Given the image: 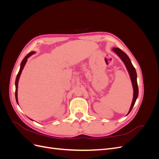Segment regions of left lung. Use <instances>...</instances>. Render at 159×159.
I'll use <instances>...</instances> for the list:
<instances>
[{"mask_svg": "<svg viewBox=\"0 0 159 159\" xmlns=\"http://www.w3.org/2000/svg\"><path fill=\"white\" fill-rule=\"evenodd\" d=\"M113 50L116 53V54L120 57L123 61L124 62L125 65L127 67V69L129 71L130 77H131V80L133 84V90H134V94H133V102L131 103V108H130V110L129 111V113L131 112V111L132 110L134 103H135V102L137 100V98L138 97V94H139V88H138V85H137V72L135 69H134V66H133L131 60H130L129 57L128 56L123 52L121 49L118 48H114ZM128 113V114H129Z\"/></svg>", "mask_w": 159, "mask_h": 159, "instance_id": "obj_1", "label": "left lung"}]
</instances>
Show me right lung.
<instances>
[{"instance_id":"right-lung-1","label":"right lung","mask_w":159,"mask_h":159,"mask_svg":"<svg viewBox=\"0 0 159 159\" xmlns=\"http://www.w3.org/2000/svg\"><path fill=\"white\" fill-rule=\"evenodd\" d=\"M33 54H34V52H30L29 54H28L25 58L23 59V60L21 62V66H20V70H19L18 73L17 74V76H16V81H15V85H16V90H15V98H16V102L18 103V98H17V92H18V80H19V78H20V75L21 74V72L24 68V67H25V64H26V62L27 61V58H28L30 56H32Z\"/></svg>"}]
</instances>
